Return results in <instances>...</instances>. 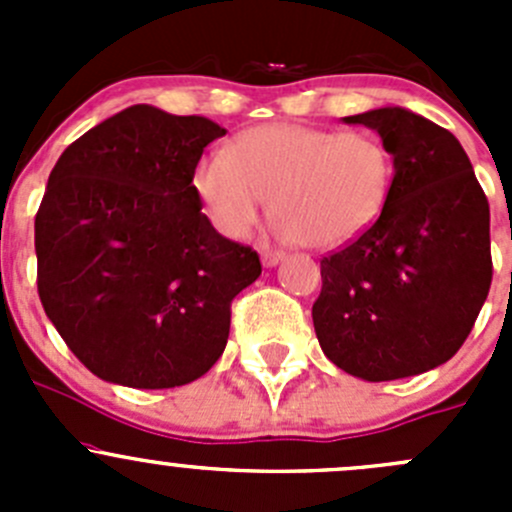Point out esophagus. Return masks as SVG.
Returning a JSON list of instances; mask_svg holds the SVG:
<instances>
[{"instance_id":"obj_1","label":"esophagus","mask_w":512,"mask_h":512,"mask_svg":"<svg viewBox=\"0 0 512 512\" xmlns=\"http://www.w3.org/2000/svg\"><path fill=\"white\" fill-rule=\"evenodd\" d=\"M285 260V252L280 250H262V265L265 267H277Z\"/></svg>"}]
</instances>
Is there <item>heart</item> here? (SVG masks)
<instances>
[{"label": "heart", "instance_id": "b5f03b06", "mask_svg": "<svg viewBox=\"0 0 512 512\" xmlns=\"http://www.w3.org/2000/svg\"><path fill=\"white\" fill-rule=\"evenodd\" d=\"M391 178L389 151L371 133L272 123L242 133L230 153L205 156L193 183L205 213L230 240L250 235L272 195L280 240L329 250L376 223Z\"/></svg>", "mask_w": 512, "mask_h": 512}]
</instances>
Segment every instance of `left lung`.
<instances>
[{
    "mask_svg": "<svg viewBox=\"0 0 512 512\" xmlns=\"http://www.w3.org/2000/svg\"><path fill=\"white\" fill-rule=\"evenodd\" d=\"M342 121L379 133L394 180L379 220L322 260L314 332L356 379H406L446 364L476 324L493 277L490 208L446 128L401 106Z\"/></svg>",
    "mask_w": 512,
    "mask_h": 512,
    "instance_id": "8db88e82",
    "label": "left lung"
}]
</instances>
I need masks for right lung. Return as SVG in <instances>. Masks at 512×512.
Wrapping results in <instances>:
<instances>
[{
  "label": "right lung",
  "instance_id": "obj_1",
  "mask_svg": "<svg viewBox=\"0 0 512 512\" xmlns=\"http://www.w3.org/2000/svg\"><path fill=\"white\" fill-rule=\"evenodd\" d=\"M225 128L148 103L71 143L34 220L46 317L98 379L173 389L200 379L230 334V302L257 252L200 213L193 175Z\"/></svg>",
  "mask_w": 512,
  "mask_h": 512
}]
</instances>
